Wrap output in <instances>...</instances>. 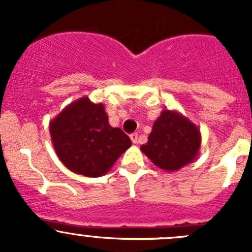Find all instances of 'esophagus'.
<instances>
[{
	"mask_svg": "<svg viewBox=\"0 0 252 252\" xmlns=\"http://www.w3.org/2000/svg\"><path fill=\"white\" fill-rule=\"evenodd\" d=\"M138 134L136 133H133V134H130V140H131V142H133V144H136V142H138Z\"/></svg>",
	"mask_w": 252,
	"mask_h": 252,
	"instance_id": "esophagus-1",
	"label": "esophagus"
}]
</instances>
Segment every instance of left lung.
Returning a JSON list of instances; mask_svg holds the SVG:
<instances>
[{"label":"left lung","instance_id":"1","mask_svg":"<svg viewBox=\"0 0 252 252\" xmlns=\"http://www.w3.org/2000/svg\"><path fill=\"white\" fill-rule=\"evenodd\" d=\"M200 146V129L179 112L163 110L154 123L149 141L140 150L155 166L174 172L191 163Z\"/></svg>","mask_w":252,"mask_h":252}]
</instances>
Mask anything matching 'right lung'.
Returning a JSON list of instances; mask_svg holds the SVG:
<instances>
[{"label":"right lung","mask_w":252,"mask_h":252,"mask_svg":"<svg viewBox=\"0 0 252 252\" xmlns=\"http://www.w3.org/2000/svg\"><path fill=\"white\" fill-rule=\"evenodd\" d=\"M50 134L58 158L69 171L97 178L112 168L131 146L126 134L108 123L102 103L81 97L50 122Z\"/></svg>","instance_id":"1"}]
</instances>
